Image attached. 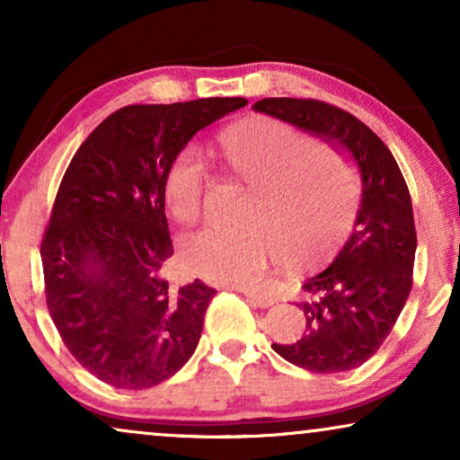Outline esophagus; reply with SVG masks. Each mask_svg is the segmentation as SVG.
<instances>
[{
	"instance_id": "34e87169",
	"label": "esophagus",
	"mask_w": 460,
	"mask_h": 460,
	"mask_svg": "<svg viewBox=\"0 0 460 460\" xmlns=\"http://www.w3.org/2000/svg\"><path fill=\"white\" fill-rule=\"evenodd\" d=\"M244 297H247L251 304L257 305V307H270L276 304V299L272 295H266V293H257V291H247V288H243Z\"/></svg>"
}]
</instances>
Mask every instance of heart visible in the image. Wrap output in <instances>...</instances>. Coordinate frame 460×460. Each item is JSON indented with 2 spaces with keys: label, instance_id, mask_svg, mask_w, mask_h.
Here are the masks:
<instances>
[{
  "label": "heart",
  "instance_id": "1",
  "mask_svg": "<svg viewBox=\"0 0 460 460\" xmlns=\"http://www.w3.org/2000/svg\"><path fill=\"white\" fill-rule=\"evenodd\" d=\"M219 153L253 188L238 217L243 228H205L181 238L186 270L230 287H253L279 255L288 270L329 260L354 224L360 184L348 159L279 119H249L219 134ZM209 161L186 144L169 161L163 194L172 216L192 224L203 211Z\"/></svg>",
  "mask_w": 460,
  "mask_h": 460
}]
</instances>
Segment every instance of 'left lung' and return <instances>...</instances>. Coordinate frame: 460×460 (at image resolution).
<instances>
[{"label": "left lung", "instance_id": "1", "mask_svg": "<svg viewBox=\"0 0 460 460\" xmlns=\"http://www.w3.org/2000/svg\"><path fill=\"white\" fill-rule=\"evenodd\" d=\"M253 109L337 144L360 169L354 232L331 266L304 282V337L272 343L312 373L358 368L392 332L412 288L417 230L404 175L381 137L348 111L312 98H263Z\"/></svg>", "mask_w": 460, "mask_h": 460}]
</instances>
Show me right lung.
<instances>
[{
	"instance_id": "right-lung-1",
	"label": "right lung",
	"mask_w": 460,
	"mask_h": 460,
	"mask_svg": "<svg viewBox=\"0 0 460 460\" xmlns=\"http://www.w3.org/2000/svg\"><path fill=\"white\" fill-rule=\"evenodd\" d=\"M244 98L131 104L68 163L41 241L49 316L81 367L119 389L167 381L197 349L216 288L173 287L165 217L169 161Z\"/></svg>"
}]
</instances>
